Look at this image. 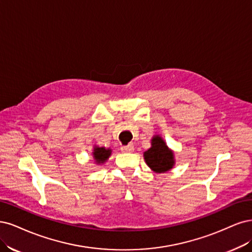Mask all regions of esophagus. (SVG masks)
Wrapping results in <instances>:
<instances>
[{"label": "esophagus", "instance_id": "esophagus-1", "mask_svg": "<svg viewBox=\"0 0 252 252\" xmlns=\"http://www.w3.org/2000/svg\"><path fill=\"white\" fill-rule=\"evenodd\" d=\"M121 151L125 152V153H132L134 152V147L132 144H127V145H124V147L120 148Z\"/></svg>", "mask_w": 252, "mask_h": 252}]
</instances>
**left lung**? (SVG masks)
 Here are the masks:
<instances>
[{
    "mask_svg": "<svg viewBox=\"0 0 252 252\" xmlns=\"http://www.w3.org/2000/svg\"><path fill=\"white\" fill-rule=\"evenodd\" d=\"M152 147L143 153V157L149 167L155 173H165L175 165V156L162 137L156 135L152 139Z\"/></svg>",
    "mask_w": 252,
    "mask_h": 252,
    "instance_id": "obj_1",
    "label": "left lung"
}]
</instances>
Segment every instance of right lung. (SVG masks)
<instances>
[{"mask_svg": "<svg viewBox=\"0 0 252 252\" xmlns=\"http://www.w3.org/2000/svg\"><path fill=\"white\" fill-rule=\"evenodd\" d=\"M112 151L110 149H105V148H99V147H95L93 151V158L97 164H102L105 161L109 159L111 156Z\"/></svg>", "mask_w": 252, "mask_h": 252, "instance_id": "right-lung-1", "label": "right lung"}]
</instances>
